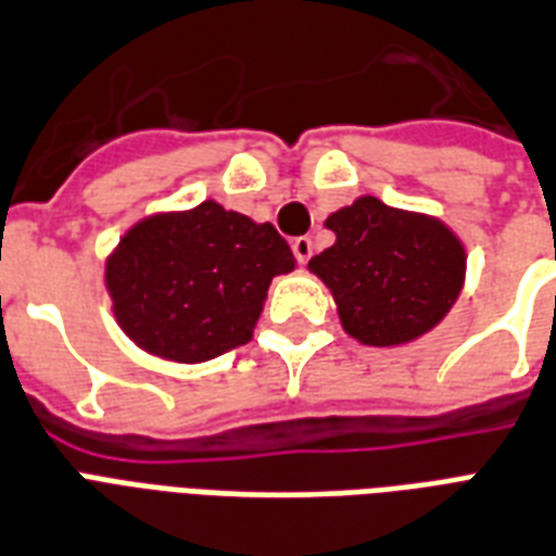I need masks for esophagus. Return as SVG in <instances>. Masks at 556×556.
<instances>
[{
  "mask_svg": "<svg viewBox=\"0 0 556 556\" xmlns=\"http://www.w3.org/2000/svg\"><path fill=\"white\" fill-rule=\"evenodd\" d=\"M292 255L299 264H307L309 257H313V240L309 238H295L292 240Z\"/></svg>",
  "mask_w": 556,
  "mask_h": 556,
  "instance_id": "obj_1",
  "label": "esophagus"
}]
</instances>
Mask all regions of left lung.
<instances>
[{
  "instance_id": "8db88e82",
  "label": "left lung",
  "mask_w": 556,
  "mask_h": 556,
  "mask_svg": "<svg viewBox=\"0 0 556 556\" xmlns=\"http://www.w3.org/2000/svg\"><path fill=\"white\" fill-rule=\"evenodd\" d=\"M325 226L337 243L309 261L348 337L374 348L429 333L462 295L467 252L441 219L359 197Z\"/></svg>"
}]
</instances>
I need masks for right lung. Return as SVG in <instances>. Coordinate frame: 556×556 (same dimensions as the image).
Segmentation results:
<instances>
[{
    "label": "right lung",
    "mask_w": 556,
    "mask_h": 556,
    "mask_svg": "<svg viewBox=\"0 0 556 556\" xmlns=\"http://www.w3.org/2000/svg\"><path fill=\"white\" fill-rule=\"evenodd\" d=\"M292 269L273 223L205 200L139 219L103 278L118 325L141 351L193 365L247 345L269 283Z\"/></svg>",
    "instance_id": "obj_1"
}]
</instances>
